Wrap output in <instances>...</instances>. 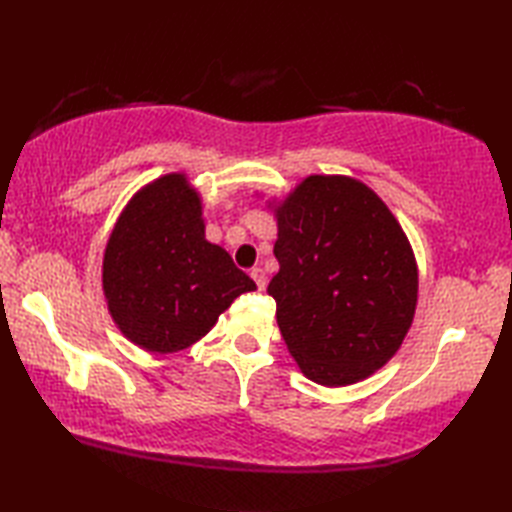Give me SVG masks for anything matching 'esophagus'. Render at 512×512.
Here are the masks:
<instances>
[{
    "label": "esophagus",
    "instance_id": "34e87169",
    "mask_svg": "<svg viewBox=\"0 0 512 512\" xmlns=\"http://www.w3.org/2000/svg\"><path fill=\"white\" fill-rule=\"evenodd\" d=\"M250 277H253V281L257 284V290H264L266 288V273H264L262 268L250 270Z\"/></svg>",
    "mask_w": 512,
    "mask_h": 512
}]
</instances>
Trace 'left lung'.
<instances>
[{
  "label": "left lung",
  "instance_id": "1",
  "mask_svg": "<svg viewBox=\"0 0 512 512\" xmlns=\"http://www.w3.org/2000/svg\"><path fill=\"white\" fill-rule=\"evenodd\" d=\"M277 226L268 295L301 372L328 387L374 374L405 339L418 299L396 217L363 182L310 176L277 209Z\"/></svg>",
  "mask_w": 512,
  "mask_h": 512
}]
</instances>
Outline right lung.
I'll list each match as a JSON object with an SVG mask.
<instances>
[{"mask_svg":"<svg viewBox=\"0 0 512 512\" xmlns=\"http://www.w3.org/2000/svg\"><path fill=\"white\" fill-rule=\"evenodd\" d=\"M255 288L224 248L204 239L200 198L180 173L136 193L105 248L112 319L129 341L156 354L193 345Z\"/></svg>","mask_w":512,"mask_h":512,"instance_id":"1","label":"right lung"}]
</instances>
